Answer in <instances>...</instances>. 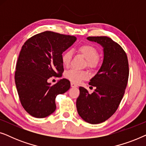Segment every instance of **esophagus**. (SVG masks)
Instances as JSON below:
<instances>
[{
  "label": "esophagus",
  "instance_id": "obj_1",
  "mask_svg": "<svg viewBox=\"0 0 146 146\" xmlns=\"http://www.w3.org/2000/svg\"><path fill=\"white\" fill-rule=\"evenodd\" d=\"M70 85H71V87L72 88H77L78 87V86L75 83H74V82H71L70 83Z\"/></svg>",
  "mask_w": 146,
  "mask_h": 146
}]
</instances>
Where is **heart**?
Instances as JSON below:
<instances>
[{
	"instance_id": "obj_1",
	"label": "heart",
	"mask_w": 146,
	"mask_h": 146,
	"mask_svg": "<svg viewBox=\"0 0 146 146\" xmlns=\"http://www.w3.org/2000/svg\"><path fill=\"white\" fill-rule=\"evenodd\" d=\"M87 60L88 66L92 68H96L99 64V59L97 57L98 51L95 47L90 44H84L79 46L77 49ZM72 52L67 50L62 54L61 57L62 62L64 66H68L72 59ZM65 77L74 83H78L82 80H86L89 77V74L86 71H80L75 69H72L65 73Z\"/></svg>"
}]
</instances>
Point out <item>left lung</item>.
<instances>
[{
  "label": "left lung",
  "mask_w": 146,
  "mask_h": 146,
  "mask_svg": "<svg viewBox=\"0 0 146 146\" xmlns=\"http://www.w3.org/2000/svg\"><path fill=\"white\" fill-rule=\"evenodd\" d=\"M87 40L103 48V61L89 84L96 87L93 93L80 87L76 108L86 122L98 124L110 118L119 106L124 94L129 76L127 55L118 44L107 36H90Z\"/></svg>",
  "instance_id": "1"
}]
</instances>
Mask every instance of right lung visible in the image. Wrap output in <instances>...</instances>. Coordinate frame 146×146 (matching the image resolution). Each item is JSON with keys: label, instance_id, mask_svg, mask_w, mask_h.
<instances>
[{"label": "right lung", "instance_id": "1", "mask_svg": "<svg viewBox=\"0 0 146 146\" xmlns=\"http://www.w3.org/2000/svg\"><path fill=\"white\" fill-rule=\"evenodd\" d=\"M76 40L73 36L45 31L33 36L24 44L16 66L15 84L24 108L32 116L43 118L55 111L56 96L70 88L67 79L52 86V76L64 72L62 53Z\"/></svg>", "mask_w": 146, "mask_h": 146}]
</instances>
